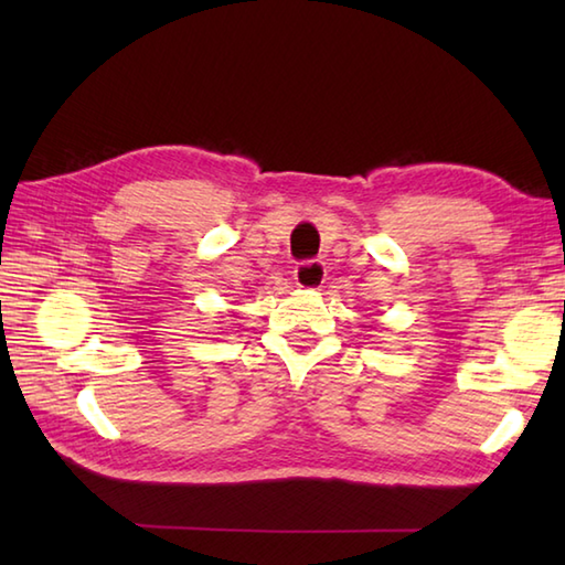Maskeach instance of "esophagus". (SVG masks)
Segmentation results:
<instances>
[{
	"mask_svg": "<svg viewBox=\"0 0 565 565\" xmlns=\"http://www.w3.org/2000/svg\"><path fill=\"white\" fill-rule=\"evenodd\" d=\"M326 264L313 259V262H301L294 271V279L298 289H320L326 284Z\"/></svg>",
	"mask_w": 565,
	"mask_h": 565,
	"instance_id": "esophagus-1",
	"label": "esophagus"
}]
</instances>
